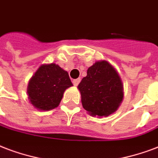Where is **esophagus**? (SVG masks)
Masks as SVG:
<instances>
[{
  "label": "esophagus",
  "instance_id": "obj_1",
  "mask_svg": "<svg viewBox=\"0 0 158 158\" xmlns=\"http://www.w3.org/2000/svg\"><path fill=\"white\" fill-rule=\"evenodd\" d=\"M80 81H81V79L80 78H77V79H74V80L72 81V82H73V85L74 86H77L78 84L80 83Z\"/></svg>",
  "mask_w": 158,
  "mask_h": 158
}]
</instances>
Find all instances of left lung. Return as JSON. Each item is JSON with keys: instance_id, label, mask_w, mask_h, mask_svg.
<instances>
[{"instance_id": "8db88e82", "label": "left lung", "mask_w": 158, "mask_h": 158, "mask_svg": "<svg viewBox=\"0 0 158 158\" xmlns=\"http://www.w3.org/2000/svg\"><path fill=\"white\" fill-rule=\"evenodd\" d=\"M83 108L92 116L107 117L123 99V85L113 66L106 61L95 62L78 85Z\"/></svg>"}]
</instances>
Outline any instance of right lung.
<instances>
[{
	"mask_svg": "<svg viewBox=\"0 0 158 158\" xmlns=\"http://www.w3.org/2000/svg\"><path fill=\"white\" fill-rule=\"evenodd\" d=\"M72 86L67 72L55 63L44 64L29 81L27 94L35 108L49 111L57 107L65 90Z\"/></svg>",
	"mask_w": 158,
	"mask_h": 158,
	"instance_id": "add662e5",
	"label": "right lung"
}]
</instances>
